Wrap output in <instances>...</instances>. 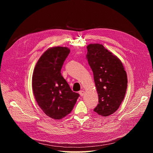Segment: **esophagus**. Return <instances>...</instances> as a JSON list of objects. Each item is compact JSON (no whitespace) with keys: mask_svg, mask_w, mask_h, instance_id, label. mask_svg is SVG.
Here are the masks:
<instances>
[{"mask_svg":"<svg viewBox=\"0 0 153 153\" xmlns=\"http://www.w3.org/2000/svg\"><path fill=\"white\" fill-rule=\"evenodd\" d=\"M84 93H85V92H84V91H83V90H82V91H79V94H80V95L81 96H84Z\"/></svg>","mask_w":153,"mask_h":153,"instance_id":"esophagus-1","label":"esophagus"}]
</instances>
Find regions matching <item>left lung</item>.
I'll use <instances>...</instances> for the list:
<instances>
[{
  "label": "left lung",
  "instance_id": "1",
  "mask_svg": "<svg viewBox=\"0 0 153 153\" xmlns=\"http://www.w3.org/2000/svg\"><path fill=\"white\" fill-rule=\"evenodd\" d=\"M87 59L92 71L98 104L94 111L103 117L116 111L123 101L127 89L126 72L121 61L102 45L87 46Z\"/></svg>",
  "mask_w": 153,
  "mask_h": 153
}]
</instances>
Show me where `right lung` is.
<instances>
[{
    "instance_id": "right-lung-1",
    "label": "right lung",
    "mask_w": 153,
    "mask_h": 153,
    "mask_svg": "<svg viewBox=\"0 0 153 153\" xmlns=\"http://www.w3.org/2000/svg\"><path fill=\"white\" fill-rule=\"evenodd\" d=\"M69 48L57 47L41 55L32 75V89L39 107L48 117L61 119L70 113L80 94L73 92L61 75Z\"/></svg>"
}]
</instances>
